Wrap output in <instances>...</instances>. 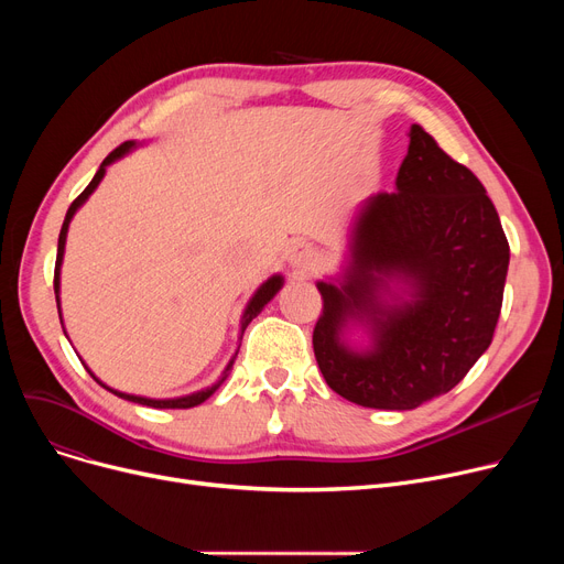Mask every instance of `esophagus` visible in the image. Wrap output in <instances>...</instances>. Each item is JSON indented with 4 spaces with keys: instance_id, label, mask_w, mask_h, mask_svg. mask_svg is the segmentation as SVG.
Wrapping results in <instances>:
<instances>
[{
    "instance_id": "34e87169",
    "label": "esophagus",
    "mask_w": 564,
    "mask_h": 564,
    "mask_svg": "<svg viewBox=\"0 0 564 564\" xmlns=\"http://www.w3.org/2000/svg\"><path fill=\"white\" fill-rule=\"evenodd\" d=\"M290 260H292L294 264H300V267H308V264H313V262L317 260V253H315L308 245H297V247L292 249Z\"/></svg>"
}]
</instances>
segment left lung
Returning <instances> with one entry per match:
<instances>
[{
    "label": "left lung",
    "mask_w": 564,
    "mask_h": 564,
    "mask_svg": "<svg viewBox=\"0 0 564 564\" xmlns=\"http://www.w3.org/2000/svg\"><path fill=\"white\" fill-rule=\"evenodd\" d=\"M395 187L364 203L345 285L317 283L313 351L345 400L404 411L455 389L491 345L510 245L482 183L421 126L409 130ZM391 275L410 281L414 300L387 310L376 292ZM351 314L376 324L368 355L337 340Z\"/></svg>",
    "instance_id": "obj_1"
}]
</instances>
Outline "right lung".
Wrapping results in <instances>:
<instances>
[{
    "mask_svg": "<svg viewBox=\"0 0 564 564\" xmlns=\"http://www.w3.org/2000/svg\"><path fill=\"white\" fill-rule=\"evenodd\" d=\"M134 145V141H123L121 145L118 148H113V151L105 158V162L100 164V169H98V173L94 175V181L86 185V189L70 203V207H68V213H66V219H64V226H62V232H58V249H56V262H54V294H56V302H58V267H62V258H64V247H66V232H68V224H70V219H73V215H75V210L77 207L88 198V194H91L96 187H98V183L102 181V175H105V169H107V164H111L113 160H118V158H123L130 148ZM281 283H283V279L281 276H272L270 281L267 283H262L260 285V290L253 294V300L249 302V306H247V311H245V317H242V334H245V329L249 327V322L264 308V304L270 302L274 294L281 290ZM62 317V315H58ZM235 357H237V351H235ZM235 357H232V361L228 364V368L226 370H230L232 368V364H235ZM91 372V370H88ZM91 377H94V372H91ZM96 379V377H94ZM100 387H105V383L100 381V379H96ZM219 387V383H217ZM217 387H213V389H207V391H198V393H192V395H187V398H175V400H151V398H137V395H126V393H118V391H113V389H109V387H105L109 393H113V395H118V398H123V400H130V402H137V404H145V406H155V409H189V406H196V404H200V402H205L207 398H210L215 391H217Z\"/></svg>",
    "mask_w": 564,
    "mask_h": 564,
    "instance_id": "right-lung-1",
    "label": "right lung"
}]
</instances>
